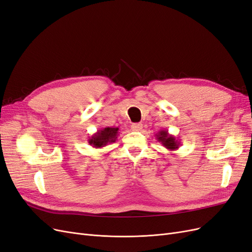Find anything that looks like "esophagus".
<instances>
[{"label": "esophagus", "instance_id": "esophagus-1", "mask_svg": "<svg viewBox=\"0 0 252 252\" xmlns=\"http://www.w3.org/2000/svg\"><path fill=\"white\" fill-rule=\"evenodd\" d=\"M142 128H143V124L141 123H134L131 125V129L133 131H140V130H142Z\"/></svg>", "mask_w": 252, "mask_h": 252}]
</instances>
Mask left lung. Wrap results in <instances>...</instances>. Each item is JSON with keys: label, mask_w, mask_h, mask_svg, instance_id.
Masks as SVG:
<instances>
[{"label": "left lung", "mask_w": 252, "mask_h": 252, "mask_svg": "<svg viewBox=\"0 0 252 252\" xmlns=\"http://www.w3.org/2000/svg\"><path fill=\"white\" fill-rule=\"evenodd\" d=\"M155 136L156 140L161 143L164 148H167L169 151H175L179 148V138H176L174 135L170 134L168 130H160L158 133L155 134Z\"/></svg>", "instance_id": "8db88e82"}]
</instances>
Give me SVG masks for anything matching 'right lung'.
Returning a JSON list of instances; mask_svg holds the SVG:
<instances>
[{
	"instance_id": "1",
	"label": "right lung",
	"mask_w": 252,
	"mask_h": 252,
	"mask_svg": "<svg viewBox=\"0 0 252 252\" xmlns=\"http://www.w3.org/2000/svg\"><path fill=\"white\" fill-rule=\"evenodd\" d=\"M118 135H119L118 127L102 128L89 138V144L96 149L102 148V147H105L107 144L116 142Z\"/></svg>"
}]
</instances>
